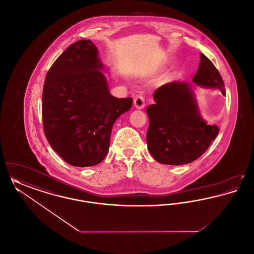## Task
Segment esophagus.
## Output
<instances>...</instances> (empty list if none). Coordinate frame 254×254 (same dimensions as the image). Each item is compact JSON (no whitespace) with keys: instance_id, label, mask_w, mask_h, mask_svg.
<instances>
[{"instance_id":"esophagus-1","label":"esophagus","mask_w":254,"mask_h":254,"mask_svg":"<svg viewBox=\"0 0 254 254\" xmlns=\"http://www.w3.org/2000/svg\"><path fill=\"white\" fill-rule=\"evenodd\" d=\"M134 107L136 109H142L145 108V98L141 94L136 95L134 98Z\"/></svg>"}]
</instances>
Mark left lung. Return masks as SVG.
Wrapping results in <instances>:
<instances>
[{
	"mask_svg": "<svg viewBox=\"0 0 254 254\" xmlns=\"http://www.w3.org/2000/svg\"><path fill=\"white\" fill-rule=\"evenodd\" d=\"M192 81L203 87L217 88L225 94L220 73L203 53ZM193 86L176 81L162 85L153 94L155 104L146 109L149 119L147 148L161 164L179 166L193 162L205 153L218 135L217 126L208 125L201 117Z\"/></svg>",
	"mask_w": 254,
	"mask_h": 254,
	"instance_id": "8db88e82",
	"label": "left lung"
}]
</instances>
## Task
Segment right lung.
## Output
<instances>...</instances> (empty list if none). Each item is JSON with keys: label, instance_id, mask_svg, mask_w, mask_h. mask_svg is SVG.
<instances>
[{"label": "right lung", "instance_id": "obj_1", "mask_svg": "<svg viewBox=\"0 0 254 254\" xmlns=\"http://www.w3.org/2000/svg\"><path fill=\"white\" fill-rule=\"evenodd\" d=\"M98 49L75 42L53 63L43 89V125L49 145L67 164L92 167L108 154L112 127L132 98L110 94Z\"/></svg>", "mask_w": 254, "mask_h": 254}]
</instances>
